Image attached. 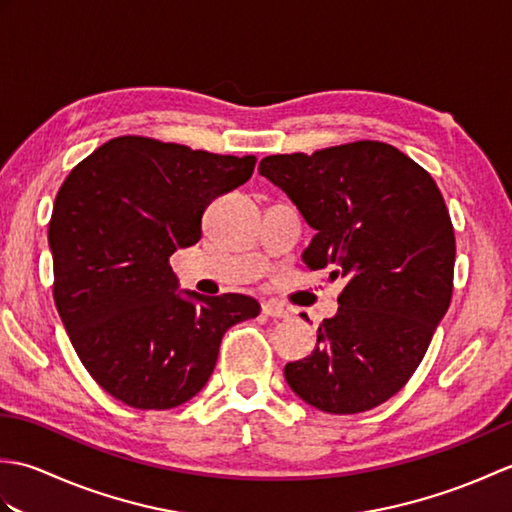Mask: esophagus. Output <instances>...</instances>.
I'll list each match as a JSON object with an SVG mask.
<instances>
[{
  "instance_id": "esophagus-1",
  "label": "esophagus",
  "mask_w": 512,
  "mask_h": 512,
  "mask_svg": "<svg viewBox=\"0 0 512 512\" xmlns=\"http://www.w3.org/2000/svg\"><path fill=\"white\" fill-rule=\"evenodd\" d=\"M262 312L266 314V317H273V319H286L288 317V310L281 306V303H275V301L262 303Z\"/></svg>"
}]
</instances>
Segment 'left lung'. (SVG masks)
I'll return each instance as SVG.
<instances>
[{
    "mask_svg": "<svg viewBox=\"0 0 512 512\" xmlns=\"http://www.w3.org/2000/svg\"><path fill=\"white\" fill-rule=\"evenodd\" d=\"M259 173L297 204L310 270L347 284L317 347L288 363L290 389L325 413H361L407 385L453 295L455 235L438 184L378 140L277 154Z\"/></svg>",
    "mask_w": 512,
    "mask_h": 512,
    "instance_id": "obj_1",
    "label": "left lung"
}]
</instances>
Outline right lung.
<instances>
[{
    "label": "right lung",
    "instance_id": "obj_1",
    "mask_svg": "<svg viewBox=\"0 0 512 512\" xmlns=\"http://www.w3.org/2000/svg\"><path fill=\"white\" fill-rule=\"evenodd\" d=\"M255 156H220L118 136L65 178L48 226L54 306L90 376L134 409H173L206 385L253 297L178 290L169 257L200 242L217 195L244 184Z\"/></svg>",
    "mask_w": 512,
    "mask_h": 512
}]
</instances>
